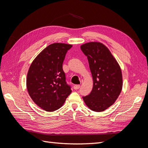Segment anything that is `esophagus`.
<instances>
[{
	"instance_id": "esophagus-1",
	"label": "esophagus",
	"mask_w": 148,
	"mask_h": 148,
	"mask_svg": "<svg viewBox=\"0 0 148 148\" xmlns=\"http://www.w3.org/2000/svg\"><path fill=\"white\" fill-rule=\"evenodd\" d=\"M80 85H74V90H77V89H79V88H80Z\"/></svg>"
}]
</instances>
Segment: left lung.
<instances>
[{
	"label": "left lung",
	"mask_w": 148,
	"mask_h": 148,
	"mask_svg": "<svg viewBox=\"0 0 148 148\" xmlns=\"http://www.w3.org/2000/svg\"><path fill=\"white\" fill-rule=\"evenodd\" d=\"M87 56L93 86L85 104L95 112H101L115 103L122 89V74L120 66L106 46L101 42H90L80 46Z\"/></svg>",
	"instance_id": "obj_1"
}]
</instances>
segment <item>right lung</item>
<instances>
[{"label": "right lung", "instance_id": "right-lung-1", "mask_svg": "<svg viewBox=\"0 0 148 148\" xmlns=\"http://www.w3.org/2000/svg\"><path fill=\"white\" fill-rule=\"evenodd\" d=\"M72 45L54 43L33 60L28 70L26 87L32 101L44 110L60 108L72 90L66 84L63 63Z\"/></svg>", "mask_w": 148, "mask_h": 148}]
</instances>
